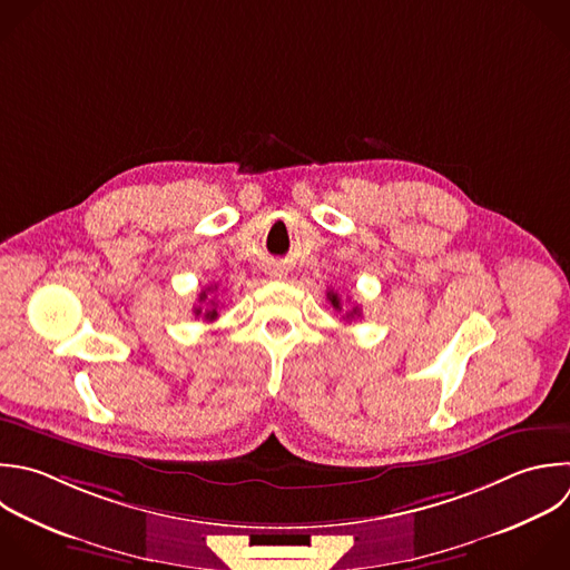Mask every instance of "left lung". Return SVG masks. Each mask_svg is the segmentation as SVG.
Instances as JSON below:
<instances>
[{
  "label": "left lung",
  "mask_w": 570,
  "mask_h": 570,
  "mask_svg": "<svg viewBox=\"0 0 570 570\" xmlns=\"http://www.w3.org/2000/svg\"><path fill=\"white\" fill-rule=\"evenodd\" d=\"M327 301L332 303V307H334V309H338V312L343 309L341 298H338V294H336V292H327ZM354 316H361V309H358V307H352L350 312H345V316H343V318H345V321H352Z\"/></svg>",
  "instance_id": "1"
}]
</instances>
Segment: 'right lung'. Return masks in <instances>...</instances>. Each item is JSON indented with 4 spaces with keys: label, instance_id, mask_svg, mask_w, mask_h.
<instances>
[{
    "label": "right lung",
    "instance_id": "1",
    "mask_svg": "<svg viewBox=\"0 0 570 570\" xmlns=\"http://www.w3.org/2000/svg\"><path fill=\"white\" fill-rule=\"evenodd\" d=\"M209 289H214V287H207L205 292H200V296H198V301H200V303H205V301H207V292H209ZM209 303H212V307H209V309L194 307V314H196V316H200V314H203V318L212 323V321H216V318H218V309H216V303H214V301H209Z\"/></svg>",
    "mask_w": 570,
    "mask_h": 570
}]
</instances>
